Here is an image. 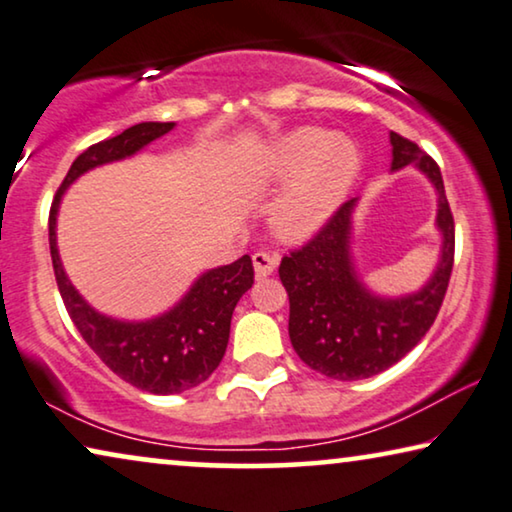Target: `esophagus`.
Masks as SVG:
<instances>
[{
	"label": "esophagus",
	"instance_id": "esophagus-1",
	"mask_svg": "<svg viewBox=\"0 0 512 512\" xmlns=\"http://www.w3.org/2000/svg\"><path fill=\"white\" fill-rule=\"evenodd\" d=\"M280 262V257L276 253H264V250H259V253L253 255V266H255V276L257 278H266L271 276L273 271H276V266Z\"/></svg>",
	"mask_w": 512,
	"mask_h": 512
}]
</instances>
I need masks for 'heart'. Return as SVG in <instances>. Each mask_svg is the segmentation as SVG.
<instances>
[{
  "mask_svg": "<svg viewBox=\"0 0 512 512\" xmlns=\"http://www.w3.org/2000/svg\"><path fill=\"white\" fill-rule=\"evenodd\" d=\"M357 143L322 127L292 129L264 150L259 174L286 185L273 208V227L287 241H304L331 220L359 174Z\"/></svg>",
  "mask_w": 512,
  "mask_h": 512,
  "instance_id": "1",
  "label": "heart"
}]
</instances>
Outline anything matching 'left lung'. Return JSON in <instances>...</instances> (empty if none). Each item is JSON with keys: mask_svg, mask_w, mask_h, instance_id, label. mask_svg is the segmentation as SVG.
Returning a JSON list of instances; mask_svg holds the SVG:
<instances>
[{"mask_svg": "<svg viewBox=\"0 0 512 512\" xmlns=\"http://www.w3.org/2000/svg\"><path fill=\"white\" fill-rule=\"evenodd\" d=\"M390 143L392 171L413 164L438 194L441 257L422 290L380 297L362 283L350 250L357 199L345 201L306 246L283 257L278 269L290 297L292 348L313 371L345 383L390 369L422 341L441 311L455 262V220L441 169L397 132H390Z\"/></svg>", "mask_w": 512, "mask_h": 512, "instance_id": "1", "label": "left lung"}]
</instances>
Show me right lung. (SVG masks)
I'll return each instance as SVG.
<instances>
[{
    "label": "right lung",
    "mask_w": 512,
    "mask_h": 512,
    "mask_svg": "<svg viewBox=\"0 0 512 512\" xmlns=\"http://www.w3.org/2000/svg\"><path fill=\"white\" fill-rule=\"evenodd\" d=\"M176 122H139L113 139L99 141L71 164L57 190L48 218V243L55 280L69 318L81 331L85 343L97 352L109 369L150 394H178L197 387L218 369L227 350L229 325L239 299L253 287L255 271L250 255L218 269H208L194 280L185 297L167 313L150 320H115L99 313L85 301L57 253V211L67 187L102 164L120 162L169 134Z\"/></svg>",
    "instance_id": "obj_1"
}]
</instances>
